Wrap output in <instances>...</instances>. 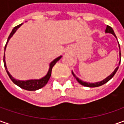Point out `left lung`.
<instances>
[{"instance_id": "8db88e82", "label": "left lung", "mask_w": 124, "mask_h": 124, "mask_svg": "<svg viewBox=\"0 0 124 124\" xmlns=\"http://www.w3.org/2000/svg\"><path fill=\"white\" fill-rule=\"evenodd\" d=\"M105 33H109V34H113L115 37L117 38L116 37V34H115V33H114V31H113V30L112 29L111 27H110L109 25H107V28L106 30H105ZM118 44H119V42H118ZM119 64H120V62H121V52H120V46H119ZM118 68H119V66H117V67H116V69H115V70L114 71H113V73H111V74L108 77H107L105 79V80H103V81H101V82H95V83H89V82H84L82 80H80L78 77L76 76V75L74 74L73 71H71V72H72V74H73V76L75 77V78L76 79V80L79 82V83L81 84V85H82V86H87V87H90V88H93V87H98V86H102L103 84H105V83H107V82H109V80H111V78H112L114 76V75L116 74V73L117 72V71L118 70Z\"/></svg>"}]
</instances>
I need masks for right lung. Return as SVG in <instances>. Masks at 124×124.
Instances as JSON below:
<instances>
[{"instance_id":"1","label":"right lung","mask_w":124,"mask_h":124,"mask_svg":"<svg viewBox=\"0 0 124 124\" xmlns=\"http://www.w3.org/2000/svg\"><path fill=\"white\" fill-rule=\"evenodd\" d=\"M23 23H21V24L18 25L17 26H16L15 28L13 29V30L11 32V34L9 35V36L8 38V40H7V42L6 43V45L5 46V51H6V48H7V43L8 42V41L10 40V38L13 36V34H15L16 31L17 30L18 28H19L21 27V25ZM62 57V56H60V57H57L55 59H54L52 62H51L50 65H49V69H48V71L46 75L43 78H42L41 79H39V80H25V81H23V80H18L15 79L10 74V73L8 72V71L7 70V65H6V61H5V53L4 54V59H3V61H4V65H5V70L7 71V73L8 75V76L10 78V79L13 81V82L16 84L17 86H18L19 87H20L23 89L26 90H30V91H34V90H37L38 89H40L42 87H44L46 84H47L48 81L50 79V77L51 76V71H52V69H53V67L54 65L56 64L58 61H59L61 58Z\"/></svg>"}]
</instances>
